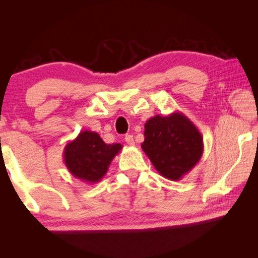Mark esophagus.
<instances>
[{
  "label": "esophagus",
  "mask_w": 258,
  "mask_h": 258,
  "mask_svg": "<svg viewBox=\"0 0 258 258\" xmlns=\"http://www.w3.org/2000/svg\"><path fill=\"white\" fill-rule=\"evenodd\" d=\"M125 141H126V143H127V144L131 145V146L135 145V141H134L133 135H126V136H125Z\"/></svg>",
  "instance_id": "1"
}]
</instances>
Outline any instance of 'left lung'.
I'll use <instances>...</instances> for the list:
<instances>
[{
  "label": "left lung",
  "instance_id": "obj_1",
  "mask_svg": "<svg viewBox=\"0 0 258 258\" xmlns=\"http://www.w3.org/2000/svg\"><path fill=\"white\" fill-rule=\"evenodd\" d=\"M142 150L163 177L182 179L203 155L204 143L199 128L183 113L155 116L145 123Z\"/></svg>",
  "mask_w": 258,
  "mask_h": 258
}]
</instances>
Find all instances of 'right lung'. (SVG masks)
<instances>
[{
  "label": "right lung",
  "instance_id": "right-lung-1",
  "mask_svg": "<svg viewBox=\"0 0 258 258\" xmlns=\"http://www.w3.org/2000/svg\"><path fill=\"white\" fill-rule=\"evenodd\" d=\"M122 147L119 143L106 144L96 132L83 131L65 145L64 164L74 177L95 184L107 173L111 162Z\"/></svg>",
  "mask_w": 258,
  "mask_h": 258
}]
</instances>
